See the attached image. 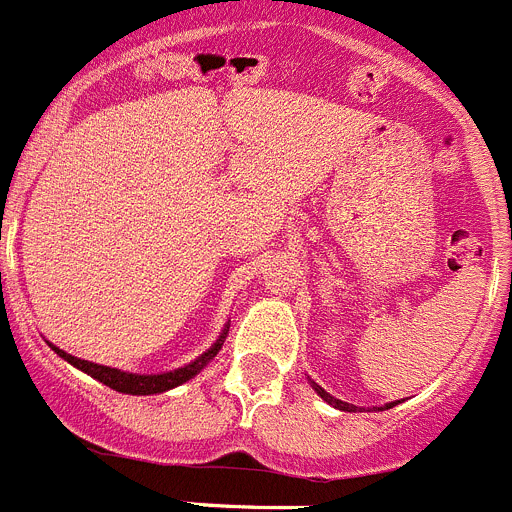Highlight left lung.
Listing matches in <instances>:
<instances>
[{"label":"left lung","mask_w":512,"mask_h":512,"mask_svg":"<svg viewBox=\"0 0 512 512\" xmlns=\"http://www.w3.org/2000/svg\"><path fill=\"white\" fill-rule=\"evenodd\" d=\"M312 388L317 393H320L322 398H325L327 403H330V406H335V409H340V411H358V406H353V403H345V401H340V398H335V396H330V393L325 391V388L322 386H317V383L312 381ZM396 403V401H393ZM393 403H386V406H381V409H393Z\"/></svg>","instance_id":"1"}]
</instances>
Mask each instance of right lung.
Returning a JSON list of instances; mask_svg holds the SVG:
<instances>
[{
  "label": "right lung",
  "mask_w": 512,
  "mask_h": 512,
  "mask_svg": "<svg viewBox=\"0 0 512 512\" xmlns=\"http://www.w3.org/2000/svg\"><path fill=\"white\" fill-rule=\"evenodd\" d=\"M225 337H228V325H225V330L220 332V337L215 340L213 348L205 350L198 360H192V363L182 365V368L177 370H167V373H157V375L126 373V370L109 368V365H98V363H91V360L75 358V355L65 353V350L55 348V345H50V348H53L60 358L68 360L70 365H75L78 370H83V373H88L91 378H96L98 383H103V386L114 388V391L119 393H131V396H154V393L170 391V388L182 386V383H187L190 378H195V375H198L200 370H203L215 355H218V350L223 348Z\"/></svg>",
  "instance_id": "right-lung-1"
}]
</instances>
